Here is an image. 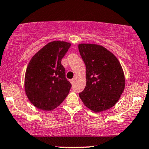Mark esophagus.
Returning <instances> with one entry per match:
<instances>
[{
	"label": "esophagus",
	"instance_id": "obj_1",
	"mask_svg": "<svg viewBox=\"0 0 149 149\" xmlns=\"http://www.w3.org/2000/svg\"><path fill=\"white\" fill-rule=\"evenodd\" d=\"M75 80H76V78H73V79H71V80H70V82H71V84H74V82H75Z\"/></svg>",
	"mask_w": 149,
	"mask_h": 149
}]
</instances>
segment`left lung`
Returning a JSON list of instances; mask_svg holds the SVG:
<instances>
[{
	"instance_id": "1",
	"label": "left lung",
	"mask_w": 149,
	"mask_h": 149,
	"mask_svg": "<svg viewBox=\"0 0 149 149\" xmlns=\"http://www.w3.org/2000/svg\"><path fill=\"white\" fill-rule=\"evenodd\" d=\"M80 54L86 65V86L79 94L93 112L108 110L119 100L125 86L121 65L116 56L100 45L80 43Z\"/></svg>"
}]
</instances>
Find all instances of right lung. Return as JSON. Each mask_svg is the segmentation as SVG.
I'll return each mask as SVG.
<instances>
[{
	"instance_id": "obj_1",
	"label": "right lung",
	"mask_w": 149,
	"mask_h": 149,
	"mask_svg": "<svg viewBox=\"0 0 149 149\" xmlns=\"http://www.w3.org/2000/svg\"><path fill=\"white\" fill-rule=\"evenodd\" d=\"M71 43L53 41L47 43L32 57L24 77V90L28 99L41 110L56 108L68 95L71 83L65 78L61 65Z\"/></svg>"
}]
</instances>
